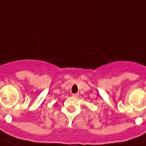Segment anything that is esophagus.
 <instances>
[{
	"label": "esophagus",
	"mask_w": 146,
	"mask_h": 146,
	"mask_svg": "<svg viewBox=\"0 0 146 146\" xmlns=\"http://www.w3.org/2000/svg\"><path fill=\"white\" fill-rule=\"evenodd\" d=\"M72 96H73V98H78V96H79V94H73V95H72Z\"/></svg>",
	"instance_id": "esophagus-1"
}]
</instances>
